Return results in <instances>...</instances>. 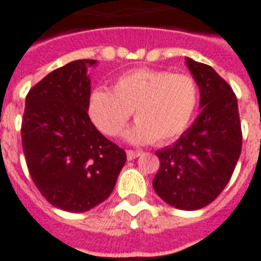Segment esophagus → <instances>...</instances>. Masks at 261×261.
Returning <instances> with one entry per match:
<instances>
[{"label":"esophagus","mask_w":261,"mask_h":261,"mask_svg":"<svg viewBox=\"0 0 261 261\" xmlns=\"http://www.w3.org/2000/svg\"><path fill=\"white\" fill-rule=\"evenodd\" d=\"M140 154H141L140 150H132V149L126 150V157H128V160H135V159H137Z\"/></svg>","instance_id":"esophagus-1"}]
</instances>
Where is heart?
<instances>
[{
  "label": "heart",
  "instance_id": "obj_1",
  "mask_svg": "<svg viewBox=\"0 0 261 261\" xmlns=\"http://www.w3.org/2000/svg\"><path fill=\"white\" fill-rule=\"evenodd\" d=\"M199 102V88L188 74L150 68L126 70L113 81L112 90L94 88L87 112L105 136H117L132 115L137 120L124 133L132 144H165L191 124Z\"/></svg>",
  "mask_w": 261,
  "mask_h": 261
}]
</instances>
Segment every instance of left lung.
<instances>
[{"instance_id": "obj_1", "label": "left lung", "mask_w": 261, "mask_h": 261, "mask_svg": "<svg viewBox=\"0 0 261 261\" xmlns=\"http://www.w3.org/2000/svg\"><path fill=\"white\" fill-rule=\"evenodd\" d=\"M200 90L201 112L172 146L157 150L153 189L182 211L212 203L228 184L242 153V125L233 90L210 65L185 58Z\"/></svg>"}]
</instances>
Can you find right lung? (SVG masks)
<instances>
[{
	"mask_svg": "<svg viewBox=\"0 0 261 261\" xmlns=\"http://www.w3.org/2000/svg\"><path fill=\"white\" fill-rule=\"evenodd\" d=\"M76 60L45 76L25 100L21 137L32 180L51 205L87 212L109 197L125 150L104 137L87 112L88 68Z\"/></svg>",
	"mask_w": 261,
	"mask_h": 261,
	"instance_id": "add662e5",
	"label": "right lung"
}]
</instances>
